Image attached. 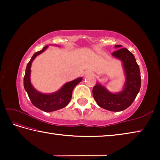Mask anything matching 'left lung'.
<instances>
[{"label": "left lung", "instance_id": "obj_1", "mask_svg": "<svg viewBox=\"0 0 160 160\" xmlns=\"http://www.w3.org/2000/svg\"><path fill=\"white\" fill-rule=\"evenodd\" d=\"M121 45H116L117 51L112 53L113 57L122 62L126 80L122 90L113 93L106 87L97 82L92 90V94L97 104L103 109L112 112H121L131 106L139 92L141 77L139 66L135 56Z\"/></svg>", "mask_w": 160, "mask_h": 160}]
</instances>
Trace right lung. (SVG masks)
<instances>
[{
    "label": "right lung",
    "mask_w": 160,
    "mask_h": 160,
    "mask_svg": "<svg viewBox=\"0 0 160 160\" xmlns=\"http://www.w3.org/2000/svg\"><path fill=\"white\" fill-rule=\"evenodd\" d=\"M47 48L48 46H46L42 48V50L35 53L28 63L25 70V75L24 77V88L34 107L44 112H51L61 109L68 104L71 99L72 90L82 80V78L80 77L74 80L66 82L61 87V88L53 93L44 94L37 90L31 83L32 63L38 55L44 52Z\"/></svg>",
    "instance_id": "obj_1"
}]
</instances>
